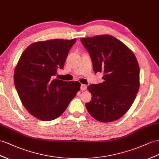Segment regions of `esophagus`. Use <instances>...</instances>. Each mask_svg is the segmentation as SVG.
Returning <instances> with one entry per match:
<instances>
[{
	"instance_id": "34e87169",
	"label": "esophagus",
	"mask_w": 159,
	"mask_h": 159,
	"mask_svg": "<svg viewBox=\"0 0 159 159\" xmlns=\"http://www.w3.org/2000/svg\"><path fill=\"white\" fill-rule=\"evenodd\" d=\"M87 85H85V84H81V86H80L81 91H85V90H86V89H87Z\"/></svg>"
}]
</instances>
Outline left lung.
I'll return each mask as SVG.
<instances>
[{
	"label": "left lung",
	"instance_id": "obj_1",
	"mask_svg": "<svg viewBox=\"0 0 159 159\" xmlns=\"http://www.w3.org/2000/svg\"><path fill=\"white\" fill-rule=\"evenodd\" d=\"M95 72L104 73L103 82L87 87L92 98L85 106L101 122L123 116L132 106L140 87V68L135 55L121 41L110 35L82 38Z\"/></svg>",
	"mask_w": 159,
	"mask_h": 159
}]
</instances>
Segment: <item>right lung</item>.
<instances>
[{"label": "right lung", "instance_id": "1", "mask_svg": "<svg viewBox=\"0 0 159 159\" xmlns=\"http://www.w3.org/2000/svg\"><path fill=\"white\" fill-rule=\"evenodd\" d=\"M76 39H50L31 43L20 57L14 83L23 106L42 121L60 117L80 90L78 81L52 79L62 69Z\"/></svg>", "mask_w": 159, "mask_h": 159}]
</instances>
